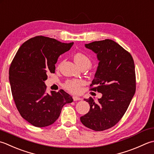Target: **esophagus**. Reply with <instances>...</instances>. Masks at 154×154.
<instances>
[{"label":"esophagus","instance_id":"1","mask_svg":"<svg viewBox=\"0 0 154 154\" xmlns=\"http://www.w3.org/2000/svg\"><path fill=\"white\" fill-rule=\"evenodd\" d=\"M73 100L74 101H78V100H81V98L78 96H73Z\"/></svg>","mask_w":154,"mask_h":154}]
</instances>
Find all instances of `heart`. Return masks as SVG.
Segmentation results:
<instances>
[{"instance_id": "b5f03b06", "label": "heart", "mask_w": 154, "mask_h": 154, "mask_svg": "<svg viewBox=\"0 0 154 154\" xmlns=\"http://www.w3.org/2000/svg\"><path fill=\"white\" fill-rule=\"evenodd\" d=\"M74 59L76 63L80 67L84 66L89 67L91 65L90 58L82 52H77L74 55ZM84 84H85V82L82 80L73 79L66 81L63 84V86L65 89H66L71 93L78 94L80 92L82 86H83Z\"/></svg>"}]
</instances>
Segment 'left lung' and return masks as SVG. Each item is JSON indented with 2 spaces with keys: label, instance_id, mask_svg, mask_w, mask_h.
<instances>
[{
  "label": "left lung",
  "instance_id": "8db88e82",
  "mask_svg": "<svg viewBox=\"0 0 154 154\" xmlns=\"http://www.w3.org/2000/svg\"><path fill=\"white\" fill-rule=\"evenodd\" d=\"M100 61L90 90L102 94L95 102L85 99L90 111L80 121L94 131H103L116 124L126 112L136 92V73L132 56L114 41L106 39L86 44Z\"/></svg>",
  "mask_w": 154,
  "mask_h": 154
}]
</instances>
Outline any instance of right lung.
<instances>
[{"label": "right lung", "instance_id": "1", "mask_svg": "<svg viewBox=\"0 0 154 154\" xmlns=\"http://www.w3.org/2000/svg\"><path fill=\"white\" fill-rule=\"evenodd\" d=\"M74 42L62 43L54 38L37 36L24 42L9 68L11 92L18 111L34 126L52 124L72 97L63 90L46 92L45 81L48 73L55 72V64Z\"/></svg>", "mask_w": 154, "mask_h": 154}]
</instances>
